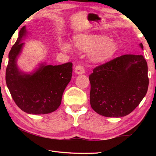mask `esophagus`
Segmentation results:
<instances>
[{"instance_id":"obj_1","label":"esophagus","mask_w":156,"mask_h":156,"mask_svg":"<svg viewBox=\"0 0 156 156\" xmlns=\"http://www.w3.org/2000/svg\"><path fill=\"white\" fill-rule=\"evenodd\" d=\"M75 72L77 74H82V73H84V69L83 66L80 65H78L75 67Z\"/></svg>"}]
</instances>
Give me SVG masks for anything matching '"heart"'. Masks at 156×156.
Listing matches in <instances>:
<instances>
[{
	"label": "heart",
	"mask_w": 156,
	"mask_h": 156,
	"mask_svg": "<svg viewBox=\"0 0 156 156\" xmlns=\"http://www.w3.org/2000/svg\"><path fill=\"white\" fill-rule=\"evenodd\" d=\"M75 47L82 51L89 52V58L96 63H105L112 58L117 52V42L100 34H81L73 38ZM62 51H69L71 45L66 42H60Z\"/></svg>",
	"instance_id": "b5f03b06"
}]
</instances>
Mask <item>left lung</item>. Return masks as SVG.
Returning a JSON list of instances; mask_svg holds the SVG:
<instances>
[{
  "label": "left lung",
  "mask_w": 156,
  "mask_h": 156,
  "mask_svg": "<svg viewBox=\"0 0 156 156\" xmlns=\"http://www.w3.org/2000/svg\"><path fill=\"white\" fill-rule=\"evenodd\" d=\"M140 46L143 49L142 43ZM89 81L92 109L105 117H122L133 112L147 94V63L142 55H122L94 68Z\"/></svg>",
  "instance_id": "8db88e82"
}]
</instances>
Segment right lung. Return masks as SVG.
Wrapping results in <instances>:
<instances>
[{"label":"right lung","instance_id":"1","mask_svg":"<svg viewBox=\"0 0 156 156\" xmlns=\"http://www.w3.org/2000/svg\"><path fill=\"white\" fill-rule=\"evenodd\" d=\"M26 29H21L16 42L9 54L5 80L15 103L30 114H47L56 111L61 104L62 94L72 76V62L60 65L41 64L30 74L21 72L16 65L22 51Z\"/></svg>","mask_w":156,"mask_h":156}]
</instances>
